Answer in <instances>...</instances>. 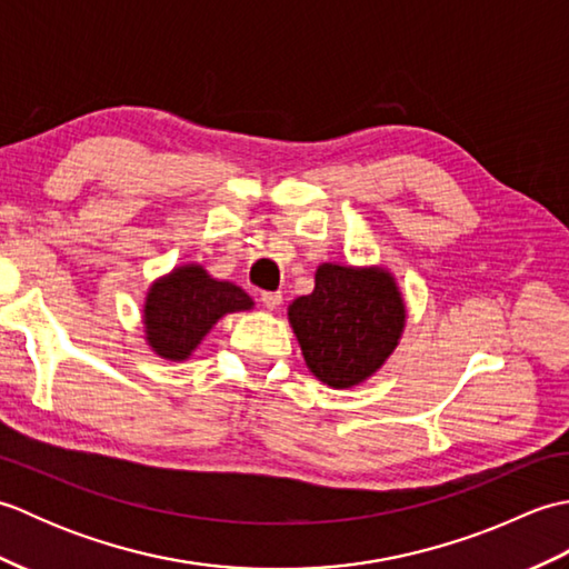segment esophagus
<instances>
[{
	"label": "esophagus",
	"mask_w": 569,
	"mask_h": 569,
	"mask_svg": "<svg viewBox=\"0 0 569 569\" xmlns=\"http://www.w3.org/2000/svg\"><path fill=\"white\" fill-rule=\"evenodd\" d=\"M281 300H283L281 291H263L261 293V303L269 308V310H276L278 306H281Z\"/></svg>",
	"instance_id": "esophagus-1"
}]
</instances>
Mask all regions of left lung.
Listing matches in <instances>:
<instances>
[{"mask_svg":"<svg viewBox=\"0 0 569 569\" xmlns=\"http://www.w3.org/2000/svg\"><path fill=\"white\" fill-rule=\"evenodd\" d=\"M308 369L332 389H352L391 357L406 325L396 278L381 269L322 263L310 296L288 306Z\"/></svg>","mask_w":569,"mask_h":569,"instance_id":"1","label":"left lung"}]
</instances>
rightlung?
<instances>
[{
	"mask_svg": "<svg viewBox=\"0 0 569 569\" xmlns=\"http://www.w3.org/2000/svg\"><path fill=\"white\" fill-rule=\"evenodd\" d=\"M253 300L229 281H217L198 263L159 278L143 303V332L156 355L183 361L227 312L251 310Z\"/></svg>",
	"mask_w": 569,
	"mask_h": 569,
	"instance_id": "right-lung-1",
	"label": "right lung"
}]
</instances>
